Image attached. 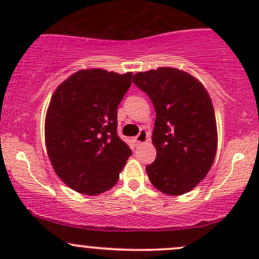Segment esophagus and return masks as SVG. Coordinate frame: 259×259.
<instances>
[{
	"label": "esophagus",
	"instance_id": "esophagus-1",
	"mask_svg": "<svg viewBox=\"0 0 259 259\" xmlns=\"http://www.w3.org/2000/svg\"><path fill=\"white\" fill-rule=\"evenodd\" d=\"M148 139H150V134L147 133V130L141 129V130H140L139 135L134 138V142H135L136 146H140V145H142V144H145V142H147Z\"/></svg>",
	"mask_w": 259,
	"mask_h": 259
}]
</instances>
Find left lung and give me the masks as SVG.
Listing matches in <instances>:
<instances>
[{"label":"left lung","mask_w":259,"mask_h":259,"mask_svg":"<svg viewBox=\"0 0 259 259\" xmlns=\"http://www.w3.org/2000/svg\"><path fill=\"white\" fill-rule=\"evenodd\" d=\"M133 82L152 101L157 157L150 181L163 194L191 191L206 177L217 152V123L209 95L189 73L162 67L134 75Z\"/></svg>","instance_id":"1"}]
</instances>
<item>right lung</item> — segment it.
<instances>
[{"label": "right lung", "mask_w": 259, "mask_h": 259, "mask_svg": "<svg viewBox=\"0 0 259 259\" xmlns=\"http://www.w3.org/2000/svg\"><path fill=\"white\" fill-rule=\"evenodd\" d=\"M133 73L79 70L53 94L45 141L56 174L80 194L99 195L115 185L132 150L117 134V109Z\"/></svg>", "instance_id": "right-lung-1"}]
</instances>
